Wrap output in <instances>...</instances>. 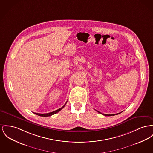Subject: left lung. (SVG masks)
Listing matches in <instances>:
<instances>
[{
  "mask_svg": "<svg viewBox=\"0 0 153 153\" xmlns=\"http://www.w3.org/2000/svg\"><path fill=\"white\" fill-rule=\"evenodd\" d=\"M98 112H99V113H100V112H99V111H97ZM121 113V112H120ZM120 113H118V114H116V115H117V114H120ZM102 114V113H101ZM102 115H105V116H112V115H115V114H102Z\"/></svg>",
  "mask_w": 153,
  "mask_h": 153,
  "instance_id": "1",
  "label": "left lung"
}]
</instances>
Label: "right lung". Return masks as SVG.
Returning a JSON list of instances; mask_svg holds the SVG:
<instances>
[{
    "instance_id": "right-lung-1",
    "label": "right lung",
    "mask_w": 153,
    "mask_h": 153,
    "mask_svg": "<svg viewBox=\"0 0 153 153\" xmlns=\"http://www.w3.org/2000/svg\"><path fill=\"white\" fill-rule=\"evenodd\" d=\"M66 103H67V102H66ZM66 103H65V104H64V105H63L61 108H59V109H58V110H56V111H54L49 112V113H46V114H39V113H35V114H36V115H39V116H41V117H49V116H51L52 115H54V114H56V113L59 112L60 110H61L64 107V106L65 105Z\"/></svg>"
}]
</instances>
